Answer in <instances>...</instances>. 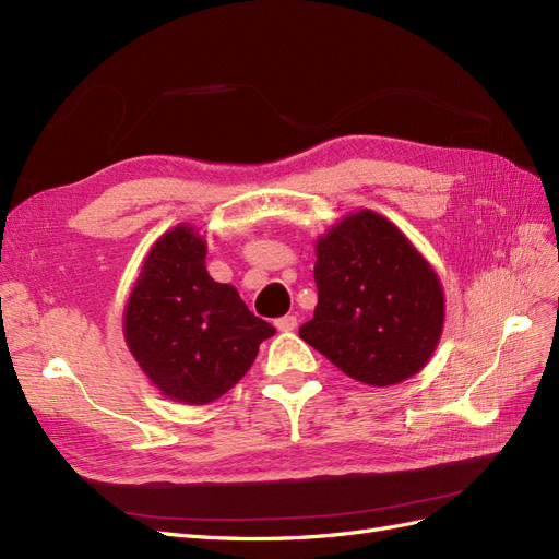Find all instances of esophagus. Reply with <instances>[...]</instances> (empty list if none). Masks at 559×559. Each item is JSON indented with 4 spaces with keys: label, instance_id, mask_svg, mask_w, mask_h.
Segmentation results:
<instances>
[{
    "label": "esophagus",
    "instance_id": "esophagus-1",
    "mask_svg": "<svg viewBox=\"0 0 559 559\" xmlns=\"http://www.w3.org/2000/svg\"><path fill=\"white\" fill-rule=\"evenodd\" d=\"M275 326H277V331L289 333V331H294L298 326V319H296V314H286V317H280L275 321Z\"/></svg>",
    "mask_w": 559,
    "mask_h": 559
}]
</instances>
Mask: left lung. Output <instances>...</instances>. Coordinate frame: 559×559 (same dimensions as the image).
<instances>
[{
  "label": "left lung",
  "instance_id": "1",
  "mask_svg": "<svg viewBox=\"0 0 559 559\" xmlns=\"http://www.w3.org/2000/svg\"><path fill=\"white\" fill-rule=\"evenodd\" d=\"M314 317L298 335L370 386L413 378L443 333L445 296L431 263L389 218L347 214L314 245Z\"/></svg>",
  "mask_w": 559,
  "mask_h": 559
}]
</instances>
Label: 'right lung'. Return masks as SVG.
<instances>
[{
  "label": "right lung",
  "mask_w": 559,
  "mask_h": 559,
  "mask_svg": "<svg viewBox=\"0 0 559 559\" xmlns=\"http://www.w3.org/2000/svg\"><path fill=\"white\" fill-rule=\"evenodd\" d=\"M205 238L179 224L148 249L123 312L128 349L158 392L205 405L238 384L275 326L205 267Z\"/></svg>",
  "instance_id": "add662e5"
}]
</instances>
